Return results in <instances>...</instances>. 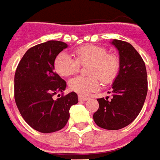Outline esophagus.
Here are the masks:
<instances>
[{
	"instance_id": "esophagus-1",
	"label": "esophagus",
	"mask_w": 160,
	"mask_h": 160,
	"mask_svg": "<svg viewBox=\"0 0 160 160\" xmlns=\"http://www.w3.org/2000/svg\"><path fill=\"white\" fill-rule=\"evenodd\" d=\"M79 101H80V102H86V101H88V97H85V96H81V95H79Z\"/></svg>"
}]
</instances>
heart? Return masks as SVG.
Returning a JSON list of instances; mask_svg holds the SVG:
<instances>
[{
  "label": "heart",
  "instance_id": "obj_1",
  "mask_svg": "<svg viewBox=\"0 0 160 160\" xmlns=\"http://www.w3.org/2000/svg\"><path fill=\"white\" fill-rule=\"evenodd\" d=\"M76 59L66 52H60L54 60V69L63 77L72 75L80 69V65L88 66L91 77H75L69 80L72 91L80 95H88L100 88V79L103 83H111L119 71V59L107 49L100 45L86 44L74 51Z\"/></svg>",
  "mask_w": 160,
  "mask_h": 160
}]
</instances>
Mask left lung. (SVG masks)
<instances>
[{
	"label": "left lung",
	"mask_w": 160,
	"mask_h": 160,
	"mask_svg": "<svg viewBox=\"0 0 160 160\" xmlns=\"http://www.w3.org/2000/svg\"><path fill=\"white\" fill-rule=\"evenodd\" d=\"M119 53V72L112 84L111 100L97 99L99 108L94 114V122L106 130L124 128L136 119L144 106L148 82L143 58L130 43L114 39Z\"/></svg>",
	"instance_id": "8db88e82"
}]
</instances>
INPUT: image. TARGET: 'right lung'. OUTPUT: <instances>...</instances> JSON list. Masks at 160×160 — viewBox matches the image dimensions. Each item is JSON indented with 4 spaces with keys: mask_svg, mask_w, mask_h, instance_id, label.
<instances>
[{
    "mask_svg": "<svg viewBox=\"0 0 160 160\" xmlns=\"http://www.w3.org/2000/svg\"><path fill=\"white\" fill-rule=\"evenodd\" d=\"M67 46L54 40L35 45L22 58L15 73L18 110L31 128L42 133L63 129L70 117V108L78 103L74 92L57 100L52 98L66 88V81L54 72V60Z\"/></svg>",
    "mask_w": 160,
    "mask_h": 160,
    "instance_id": "1",
    "label": "right lung"
}]
</instances>
